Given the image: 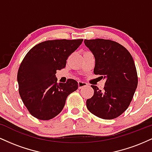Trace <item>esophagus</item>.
Listing matches in <instances>:
<instances>
[{"label": "esophagus", "instance_id": "1", "mask_svg": "<svg viewBox=\"0 0 152 152\" xmlns=\"http://www.w3.org/2000/svg\"><path fill=\"white\" fill-rule=\"evenodd\" d=\"M78 88H83V87L86 86L88 84H87V83H86V82L79 81L78 82Z\"/></svg>", "mask_w": 152, "mask_h": 152}]
</instances>
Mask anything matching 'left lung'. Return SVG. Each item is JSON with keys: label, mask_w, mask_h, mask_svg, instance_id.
<instances>
[{"label": "left lung", "mask_w": 152, "mask_h": 152, "mask_svg": "<svg viewBox=\"0 0 152 152\" xmlns=\"http://www.w3.org/2000/svg\"><path fill=\"white\" fill-rule=\"evenodd\" d=\"M95 58L94 73L106 80L104 90L91 85L94 96L87 99V109L104 119H113L126 111L137 89L138 77L129 52L119 43L105 39L84 40Z\"/></svg>", "instance_id": "8db88e82"}]
</instances>
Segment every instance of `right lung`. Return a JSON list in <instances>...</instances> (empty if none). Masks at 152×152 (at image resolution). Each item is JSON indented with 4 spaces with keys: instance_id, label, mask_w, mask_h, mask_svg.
<instances>
[{
    "instance_id": "obj_1",
    "label": "right lung",
    "mask_w": 152,
    "mask_h": 152,
    "mask_svg": "<svg viewBox=\"0 0 152 152\" xmlns=\"http://www.w3.org/2000/svg\"><path fill=\"white\" fill-rule=\"evenodd\" d=\"M83 39L51 40L36 45L20 64L17 80L19 94L30 114L40 120L56 116L69 94L77 90L78 82L68 79L57 83V70L64 69L68 57Z\"/></svg>"
}]
</instances>
